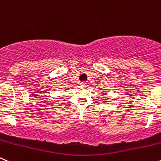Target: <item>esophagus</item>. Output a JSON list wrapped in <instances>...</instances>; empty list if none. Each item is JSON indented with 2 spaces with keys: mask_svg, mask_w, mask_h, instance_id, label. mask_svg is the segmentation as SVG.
Segmentation results:
<instances>
[{
  "mask_svg": "<svg viewBox=\"0 0 161 161\" xmlns=\"http://www.w3.org/2000/svg\"><path fill=\"white\" fill-rule=\"evenodd\" d=\"M80 85H81V86H85L87 84L85 83V82H81V83H80Z\"/></svg>",
  "mask_w": 161,
  "mask_h": 161,
  "instance_id": "obj_1",
  "label": "esophagus"
}]
</instances>
